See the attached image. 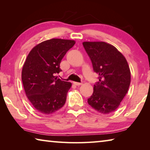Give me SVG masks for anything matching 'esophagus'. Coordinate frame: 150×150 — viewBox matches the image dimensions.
Wrapping results in <instances>:
<instances>
[{"mask_svg":"<svg viewBox=\"0 0 150 150\" xmlns=\"http://www.w3.org/2000/svg\"><path fill=\"white\" fill-rule=\"evenodd\" d=\"M73 84H74L76 86H79V85H82V83H78V82H73Z\"/></svg>","mask_w":150,"mask_h":150,"instance_id":"esophagus-1","label":"esophagus"}]
</instances>
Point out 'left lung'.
<instances>
[{
	"label": "left lung",
	"instance_id": "obj_1",
	"mask_svg": "<svg viewBox=\"0 0 150 150\" xmlns=\"http://www.w3.org/2000/svg\"><path fill=\"white\" fill-rule=\"evenodd\" d=\"M83 45L99 80L94 85L93 93L87 102L100 113L112 112L130 87L131 74L128 62L115 46L106 42H85Z\"/></svg>",
	"mask_w": 150,
	"mask_h": 150
}]
</instances>
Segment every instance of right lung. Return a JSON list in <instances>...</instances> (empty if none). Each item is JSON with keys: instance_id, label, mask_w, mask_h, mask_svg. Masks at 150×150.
I'll return each mask as SVG.
<instances>
[{"instance_id": "1", "label": "right lung", "mask_w": 150, "mask_h": 150, "mask_svg": "<svg viewBox=\"0 0 150 150\" xmlns=\"http://www.w3.org/2000/svg\"><path fill=\"white\" fill-rule=\"evenodd\" d=\"M75 42L51 39L30 51L23 65L22 81L28 100L37 111L54 113L65 105L71 83L55 77L62 71L60 63Z\"/></svg>"}]
</instances>
